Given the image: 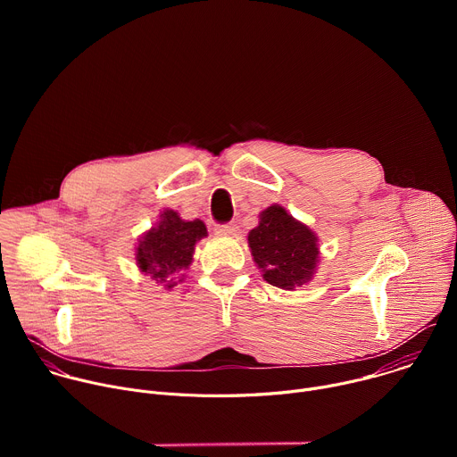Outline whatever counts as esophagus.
Segmentation results:
<instances>
[{"instance_id":"obj_1","label":"esophagus","mask_w":457,"mask_h":457,"mask_svg":"<svg viewBox=\"0 0 457 457\" xmlns=\"http://www.w3.org/2000/svg\"><path fill=\"white\" fill-rule=\"evenodd\" d=\"M215 231L219 235H229V237H235L238 235V226L235 222H229V224H220L215 228Z\"/></svg>"}]
</instances>
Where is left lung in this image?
Returning a JSON list of instances; mask_svg holds the SVG:
<instances>
[{"instance_id":"left-lung-1","label":"left lung","mask_w":457,"mask_h":457,"mask_svg":"<svg viewBox=\"0 0 457 457\" xmlns=\"http://www.w3.org/2000/svg\"><path fill=\"white\" fill-rule=\"evenodd\" d=\"M247 242L254 264L275 287L293 291L311 282L316 273L318 237L278 204L260 213L258 226L249 231Z\"/></svg>"}]
</instances>
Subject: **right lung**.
Segmentation results:
<instances>
[{
    "mask_svg": "<svg viewBox=\"0 0 457 457\" xmlns=\"http://www.w3.org/2000/svg\"><path fill=\"white\" fill-rule=\"evenodd\" d=\"M206 235L203 220L187 222L177 212L164 210L155 228L146 231L136 247L137 266L152 280L170 289L177 286L175 278L189 268L195 244Z\"/></svg>",
    "mask_w": 457,
    "mask_h": 457,
    "instance_id": "right-lung-1",
    "label": "right lung"
}]
</instances>
